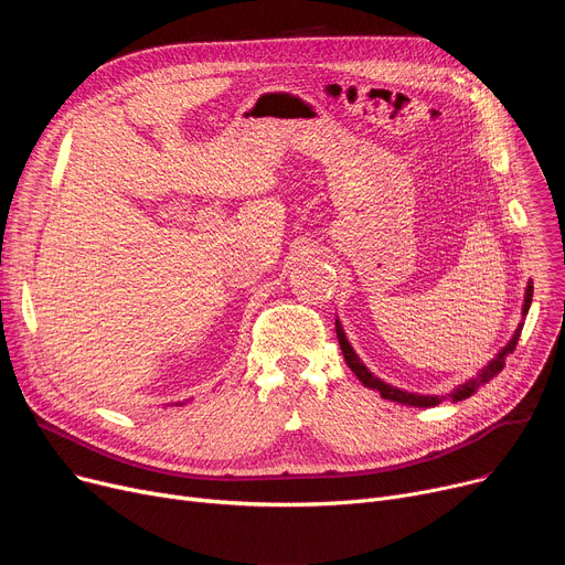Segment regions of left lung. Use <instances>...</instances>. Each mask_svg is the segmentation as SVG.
Wrapping results in <instances>:
<instances>
[{
  "instance_id": "obj_1",
  "label": "left lung",
  "mask_w": 565,
  "mask_h": 565,
  "mask_svg": "<svg viewBox=\"0 0 565 565\" xmlns=\"http://www.w3.org/2000/svg\"><path fill=\"white\" fill-rule=\"evenodd\" d=\"M531 298H533V286H531V281L526 284V292H524V307H522V316H526L529 313V307H531ZM522 324L524 322H520L518 324V330H515V334H513V339L509 341V345L503 348L497 358L479 373V377H471L469 382H465V384H460L458 390H454L451 394H449V398L454 401V403H458V401H465V398H469L473 392H477L481 384H486V382H490L501 369H503V364H507V354H511L513 350H515V345H518V341H520V334H522ZM337 339H339V345H341V350H343V358H345V364L350 366V371L360 377V382L364 384V387H369V390H375V392H380V396L382 398H387V401H394V403H403V405H414V407H435V405H439L441 403V398L439 396H419V394H409V392H403V390H396V387H392V384H387V382H382L380 377H375L364 364H362V360L358 358V352L352 350V345H350V341L345 339V332H343V328H341V322H339V318H337Z\"/></svg>"
}]
</instances>
